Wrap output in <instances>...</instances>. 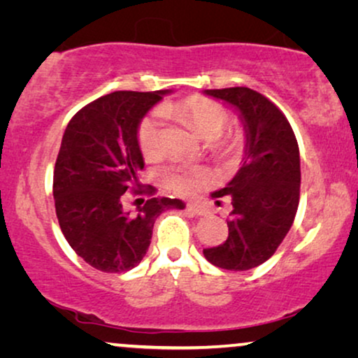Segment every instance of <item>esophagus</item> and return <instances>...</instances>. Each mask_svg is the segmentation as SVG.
<instances>
[{
  "label": "esophagus",
  "mask_w": 358,
  "mask_h": 358,
  "mask_svg": "<svg viewBox=\"0 0 358 358\" xmlns=\"http://www.w3.org/2000/svg\"><path fill=\"white\" fill-rule=\"evenodd\" d=\"M187 210L195 215H207L208 213L207 208L202 207V205H197V203H187Z\"/></svg>",
  "instance_id": "obj_1"
}]
</instances>
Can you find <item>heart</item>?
Returning <instances> with one entry per match:
<instances>
[{
	"mask_svg": "<svg viewBox=\"0 0 358 358\" xmlns=\"http://www.w3.org/2000/svg\"><path fill=\"white\" fill-rule=\"evenodd\" d=\"M161 114L184 122L200 138H213V145L227 146L233 143V136H222L227 125V109L218 101L205 96H190L187 99L161 107ZM138 148L145 159H153L159 153V120L146 117L140 122L136 131ZM161 179L178 195H194L213 182V176L203 166L171 164L161 171Z\"/></svg>",
	"mask_w": 358,
	"mask_h": 358,
	"instance_id": "1",
	"label": "heart"
}]
</instances>
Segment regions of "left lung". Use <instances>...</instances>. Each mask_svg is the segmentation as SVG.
<instances>
[{
  "mask_svg": "<svg viewBox=\"0 0 358 358\" xmlns=\"http://www.w3.org/2000/svg\"><path fill=\"white\" fill-rule=\"evenodd\" d=\"M239 112L246 131L243 164L227 187L212 197L231 199L223 244L203 249L210 264L227 271H249L273 256L295 220L300 202V150L287 117L249 87L205 90Z\"/></svg>",
  "mask_w": 358,
  "mask_h": 358,
  "instance_id": "obj_1",
  "label": "left lung"
}]
</instances>
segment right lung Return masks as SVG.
Listing matches in <instances>:
<instances>
[{"label": "right lung", "instance_id": "right-lung-1", "mask_svg": "<svg viewBox=\"0 0 358 358\" xmlns=\"http://www.w3.org/2000/svg\"><path fill=\"white\" fill-rule=\"evenodd\" d=\"M169 90L115 91L78 110L66 125L53 171V199L63 236L78 256L97 271L120 273L138 266L151 243L155 220L179 199H136L124 208L127 190L141 187L143 155L136 131L143 117Z\"/></svg>", "mask_w": 358, "mask_h": 358}]
</instances>
